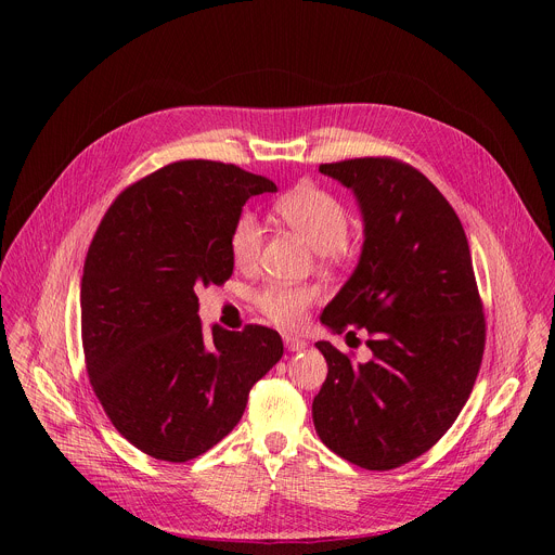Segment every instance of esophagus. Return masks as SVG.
<instances>
[{
  "instance_id": "1",
  "label": "esophagus",
  "mask_w": 555,
  "mask_h": 555,
  "mask_svg": "<svg viewBox=\"0 0 555 555\" xmlns=\"http://www.w3.org/2000/svg\"><path fill=\"white\" fill-rule=\"evenodd\" d=\"M283 344H285L287 351H293V353L304 351V348L308 346L306 339H301V337H297V335H293V333H285V335H283Z\"/></svg>"
}]
</instances>
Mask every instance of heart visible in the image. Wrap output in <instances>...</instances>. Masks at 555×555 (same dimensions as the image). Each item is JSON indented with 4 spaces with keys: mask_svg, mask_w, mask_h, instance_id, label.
I'll return each instance as SVG.
<instances>
[{
    "mask_svg": "<svg viewBox=\"0 0 555 555\" xmlns=\"http://www.w3.org/2000/svg\"><path fill=\"white\" fill-rule=\"evenodd\" d=\"M274 214L293 227L299 236L319 254L337 251L351 229V216L344 202L331 191L314 184H299L274 199ZM262 229L251 211L238 214L229 229V251L238 268H251L260 256ZM319 299V289L312 285L268 283L260 287L254 304L256 308L283 328H297L306 322L308 310Z\"/></svg>",
    "mask_w": 555,
    "mask_h": 555,
    "instance_id": "1",
    "label": "heart"
}]
</instances>
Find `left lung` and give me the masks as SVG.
Masks as SVG:
<instances>
[{
    "instance_id": "8db88e82",
    "label": "left lung",
    "mask_w": 555,
    "mask_h": 555,
    "mask_svg": "<svg viewBox=\"0 0 555 555\" xmlns=\"http://www.w3.org/2000/svg\"><path fill=\"white\" fill-rule=\"evenodd\" d=\"M319 170L353 191L364 220L358 268L322 324L364 328L371 360L314 344L328 375L312 421L341 459L393 470L441 439L475 387L486 319L470 247L450 202L414 166L360 157Z\"/></svg>"
}]
</instances>
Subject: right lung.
<instances>
[{"label": "right lung", "instance_id": "obj_1", "mask_svg": "<svg viewBox=\"0 0 555 555\" xmlns=\"http://www.w3.org/2000/svg\"><path fill=\"white\" fill-rule=\"evenodd\" d=\"M274 191L233 164L175 162L119 193L87 249V375L112 425L153 459L184 463L220 443L283 356L268 326L204 333L195 295L231 276L233 220Z\"/></svg>", "mask_w": 555, "mask_h": 555}]
</instances>
